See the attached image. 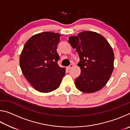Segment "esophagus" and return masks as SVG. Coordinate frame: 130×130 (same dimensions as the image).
Segmentation results:
<instances>
[{
    "label": "esophagus",
    "instance_id": "34e87169",
    "mask_svg": "<svg viewBox=\"0 0 130 130\" xmlns=\"http://www.w3.org/2000/svg\"><path fill=\"white\" fill-rule=\"evenodd\" d=\"M73 67V63H71V64H70L69 67H68L67 68V69L68 70H70V69H71V68Z\"/></svg>",
    "mask_w": 130,
    "mask_h": 130
}]
</instances>
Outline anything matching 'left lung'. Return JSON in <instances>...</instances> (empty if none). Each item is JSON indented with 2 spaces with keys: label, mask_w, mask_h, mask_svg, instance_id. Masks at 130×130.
<instances>
[{
  "label": "left lung",
  "mask_w": 130,
  "mask_h": 130,
  "mask_svg": "<svg viewBox=\"0 0 130 130\" xmlns=\"http://www.w3.org/2000/svg\"><path fill=\"white\" fill-rule=\"evenodd\" d=\"M68 41L76 49L80 60L78 66L81 73L74 80L77 88L87 93L102 89L113 69L114 54L111 45L101 34L89 31L69 37Z\"/></svg>",
  "instance_id": "left-lung-1"
}]
</instances>
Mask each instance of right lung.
<instances>
[{
  "mask_svg": "<svg viewBox=\"0 0 130 130\" xmlns=\"http://www.w3.org/2000/svg\"><path fill=\"white\" fill-rule=\"evenodd\" d=\"M61 35L43 32L32 36L22 51L19 63L22 73L38 92L48 93L58 88L65 68L58 65L57 47Z\"/></svg>",
  "mask_w": 130,
  "mask_h": 130,
  "instance_id": "add662e5",
  "label": "right lung"
}]
</instances>
